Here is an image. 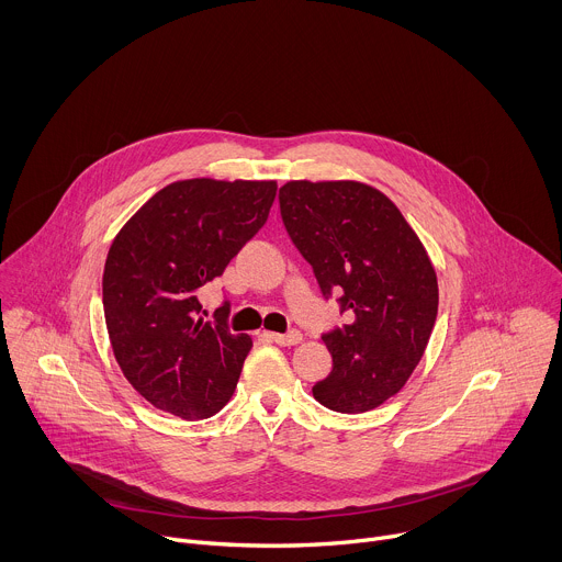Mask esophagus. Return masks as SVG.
Returning a JSON list of instances; mask_svg holds the SVG:
<instances>
[{
    "mask_svg": "<svg viewBox=\"0 0 562 562\" xmlns=\"http://www.w3.org/2000/svg\"><path fill=\"white\" fill-rule=\"evenodd\" d=\"M276 345L280 347H293L302 342V334L300 331H291V334H267Z\"/></svg>",
    "mask_w": 562,
    "mask_h": 562,
    "instance_id": "1",
    "label": "esophagus"
}]
</instances>
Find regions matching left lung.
Segmentation results:
<instances>
[{
    "label": "left lung",
    "instance_id": "1",
    "mask_svg": "<svg viewBox=\"0 0 562 562\" xmlns=\"http://www.w3.org/2000/svg\"><path fill=\"white\" fill-rule=\"evenodd\" d=\"M280 213L319 289L342 291V311L353 315L323 336L334 369L313 397L340 414L371 412L425 356L438 315L431 258L400 209L364 182L291 180Z\"/></svg>",
    "mask_w": 562,
    "mask_h": 562
}]
</instances>
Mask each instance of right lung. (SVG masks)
I'll use <instances>...</instances> for the list:
<instances>
[{
	"instance_id": "right-lung-1",
	"label": "right lung",
	"mask_w": 562,
	"mask_h": 562,
	"mask_svg": "<svg viewBox=\"0 0 562 562\" xmlns=\"http://www.w3.org/2000/svg\"><path fill=\"white\" fill-rule=\"evenodd\" d=\"M276 191V180H178L115 235L102 278L109 340L153 407L202 420L231 400L254 342L204 319L200 289L265 226Z\"/></svg>"
}]
</instances>
